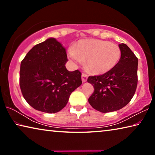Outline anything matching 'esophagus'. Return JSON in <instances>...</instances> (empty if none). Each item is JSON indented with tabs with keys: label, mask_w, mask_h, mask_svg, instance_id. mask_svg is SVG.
Returning <instances> with one entry per match:
<instances>
[{
	"label": "esophagus",
	"mask_w": 155,
	"mask_h": 155,
	"mask_svg": "<svg viewBox=\"0 0 155 155\" xmlns=\"http://www.w3.org/2000/svg\"><path fill=\"white\" fill-rule=\"evenodd\" d=\"M81 79H82L83 83H85L87 81V75L84 74V73H82V75H81Z\"/></svg>",
	"instance_id": "obj_1"
}]
</instances>
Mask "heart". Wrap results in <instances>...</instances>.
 I'll list each match as a JSON object with an SVG mask.
<instances>
[{
    "label": "heart",
    "instance_id": "obj_1",
    "mask_svg": "<svg viewBox=\"0 0 155 155\" xmlns=\"http://www.w3.org/2000/svg\"><path fill=\"white\" fill-rule=\"evenodd\" d=\"M68 57L76 65L85 61V68L94 74L111 71L121 57V50L115 44L98 39L81 40L68 51Z\"/></svg>",
    "mask_w": 155,
    "mask_h": 155
}]
</instances>
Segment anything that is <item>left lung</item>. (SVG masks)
Returning <instances> with one entry per match:
<instances>
[{"label":"left lung","instance_id":"1","mask_svg":"<svg viewBox=\"0 0 155 155\" xmlns=\"http://www.w3.org/2000/svg\"><path fill=\"white\" fill-rule=\"evenodd\" d=\"M121 57L114 69L105 74L89 77L94 91L88 101L102 113L121 109L134 96L137 85L138 59L127 44H119Z\"/></svg>","mask_w":155,"mask_h":155}]
</instances>
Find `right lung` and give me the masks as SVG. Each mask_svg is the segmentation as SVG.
<instances>
[{"mask_svg":"<svg viewBox=\"0 0 155 155\" xmlns=\"http://www.w3.org/2000/svg\"><path fill=\"white\" fill-rule=\"evenodd\" d=\"M66 49L55 38L34 46L21 62L20 86L26 101L36 110L54 114L66 105L82 84L78 70L65 68Z\"/></svg>","mask_w":155,"mask_h":155,"instance_id":"obj_1","label":"right lung"}]
</instances>
